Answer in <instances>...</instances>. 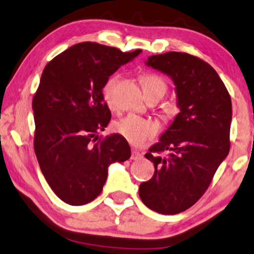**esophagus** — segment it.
Instances as JSON below:
<instances>
[{
	"mask_svg": "<svg viewBox=\"0 0 254 254\" xmlns=\"http://www.w3.org/2000/svg\"><path fill=\"white\" fill-rule=\"evenodd\" d=\"M142 153L140 152H138L137 150H132L131 151V160H139L142 159Z\"/></svg>",
	"mask_w": 254,
	"mask_h": 254,
	"instance_id": "1",
	"label": "esophagus"
}]
</instances>
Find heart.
Instances as JSON below:
<instances>
[{
	"instance_id": "obj_1",
	"label": "heart",
	"mask_w": 254,
	"mask_h": 254,
	"mask_svg": "<svg viewBox=\"0 0 254 254\" xmlns=\"http://www.w3.org/2000/svg\"><path fill=\"white\" fill-rule=\"evenodd\" d=\"M118 78L119 77L117 75L109 78L103 88L105 102L110 109L116 108L114 92L116 85L118 83ZM142 85L146 96L159 95L162 97L167 92V83L165 79L160 76L152 75V73L142 77ZM115 128L128 142L136 146H142L146 144L157 135L159 130L158 125L154 122L136 115H128L125 118L120 119L115 124Z\"/></svg>"
}]
</instances>
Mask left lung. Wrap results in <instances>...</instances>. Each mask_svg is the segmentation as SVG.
I'll return each mask as SVG.
<instances>
[{
    "instance_id": "left-lung-1",
    "label": "left lung",
    "mask_w": 254,
    "mask_h": 254,
    "mask_svg": "<svg viewBox=\"0 0 254 254\" xmlns=\"http://www.w3.org/2000/svg\"><path fill=\"white\" fill-rule=\"evenodd\" d=\"M145 64L174 81L179 112L145 154L155 170L138 193L149 209L176 214L197 202L228 155L232 101L216 70L196 57L167 52Z\"/></svg>"
}]
</instances>
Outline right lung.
<instances>
[{
    "instance_id": "obj_1",
    "label": "right lung",
    "mask_w": 254,
    "mask_h": 254,
    "mask_svg": "<svg viewBox=\"0 0 254 254\" xmlns=\"http://www.w3.org/2000/svg\"><path fill=\"white\" fill-rule=\"evenodd\" d=\"M140 53L84 42L43 70L33 99L34 149L46 182L65 203L94 200L102 192L109 166L130 158L129 144L120 134L96 140L111 119L102 94L105 83Z\"/></svg>"
}]
</instances>
